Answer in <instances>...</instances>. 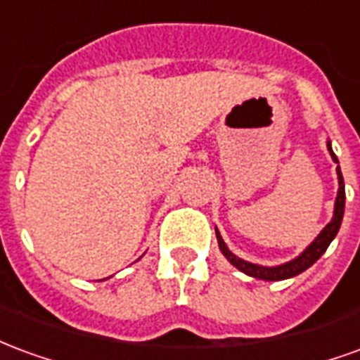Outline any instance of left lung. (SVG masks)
I'll return each mask as SVG.
<instances>
[{
	"instance_id": "obj_1",
	"label": "left lung",
	"mask_w": 360,
	"mask_h": 360,
	"mask_svg": "<svg viewBox=\"0 0 360 360\" xmlns=\"http://www.w3.org/2000/svg\"><path fill=\"white\" fill-rule=\"evenodd\" d=\"M328 150H330V154H332V160L338 164V183H340V188H338V196H335V206H333V218L332 221L328 224V226L320 231L314 241L310 243L307 249L302 250L301 255L293 260H289L285 264H279V266H260V264H252V262H247V260H243V258L235 257L231 250L227 249V245L221 239V235L216 229V237H218V245L219 250L224 252V257L231 262V264L237 268V270H241L243 274H247L250 278H257V279H266V281H279V279H287V278H295V276H299L301 271H304L307 268L316 262L318 258L322 257L326 252V249L330 247V243L333 241V237L338 235L341 226V219H343V210H345V183H343V175H341L340 169V162H338V156L333 154L332 144L328 142Z\"/></svg>"
}]
</instances>
